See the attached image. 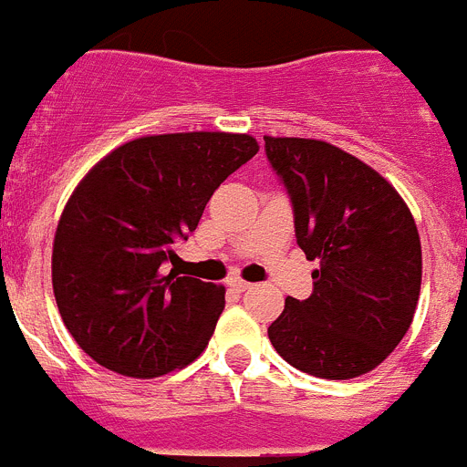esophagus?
<instances>
[{
    "instance_id": "esophagus-1",
    "label": "esophagus",
    "mask_w": 467,
    "mask_h": 467,
    "mask_svg": "<svg viewBox=\"0 0 467 467\" xmlns=\"http://www.w3.org/2000/svg\"><path fill=\"white\" fill-rule=\"evenodd\" d=\"M226 285H229L231 290H236V292H245L247 287H250V283H247V280H243V278H229V280H226Z\"/></svg>"
}]
</instances>
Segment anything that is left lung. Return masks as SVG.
<instances>
[{
  "label": "left lung",
  "mask_w": 467,
  "mask_h": 467,
  "mask_svg": "<svg viewBox=\"0 0 467 467\" xmlns=\"http://www.w3.org/2000/svg\"><path fill=\"white\" fill-rule=\"evenodd\" d=\"M290 193L296 243L317 259L313 295L285 299L269 339L320 379L381 365L410 329L420 292V238L395 187L348 151L306 138H264Z\"/></svg>",
  "instance_id": "1"
}]
</instances>
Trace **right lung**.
<instances>
[{
	"label": "right lung",
	"instance_id": "right-lung-1",
	"mask_svg": "<svg viewBox=\"0 0 467 467\" xmlns=\"http://www.w3.org/2000/svg\"><path fill=\"white\" fill-rule=\"evenodd\" d=\"M259 151L245 133L130 140L77 184L53 238V295L65 327L98 365L133 379L182 369L208 346L224 287L161 274L205 203Z\"/></svg>",
	"mask_w": 467,
	"mask_h": 467
}]
</instances>
